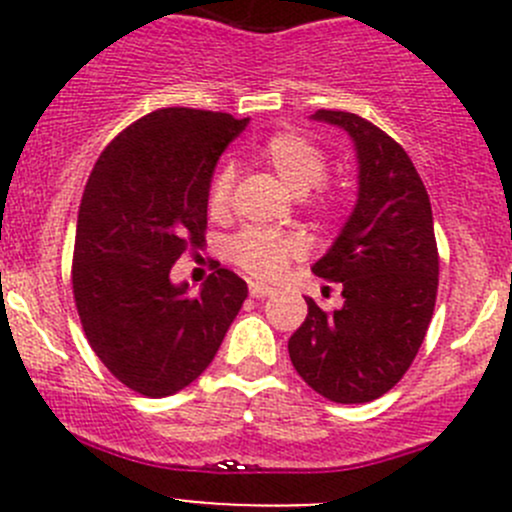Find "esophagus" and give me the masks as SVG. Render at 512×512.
I'll return each mask as SVG.
<instances>
[{"label":"esophagus","mask_w":512,"mask_h":512,"mask_svg":"<svg viewBox=\"0 0 512 512\" xmlns=\"http://www.w3.org/2000/svg\"><path fill=\"white\" fill-rule=\"evenodd\" d=\"M250 294L257 299H265L270 297V294H275V287H267L262 285V282H250Z\"/></svg>","instance_id":"obj_1"}]
</instances>
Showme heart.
I'll list each match as a JSON object with an SVG mask.
<instances>
[{
	"mask_svg": "<svg viewBox=\"0 0 512 512\" xmlns=\"http://www.w3.org/2000/svg\"><path fill=\"white\" fill-rule=\"evenodd\" d=\"M255 156L262 165L275 170L277 178L297 195H304L322 185L329 170L327 153L312 138L297 131L272 133L257 148ZM232 183H235V173H232L230 165L215 170L208 185V210L213 218H223L230 210ZM317 200L319 208L324 210H334L339 205V195L334 190H322ZM299 252H302V245H299L297 237L267 230V227H247L230 245L232 262L257 280H272V277L282 275L289 262L299 257Z\"/></svg>",
	"mask_w": 512,
	"mask_h": 512,
	"instance_id": "1",
	"label": "heart"
}]
</instances>
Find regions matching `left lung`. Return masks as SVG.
<instances>
[{"instance_id": "obj_1", "label": "left lung", "mask_w": 512, "mask_h": 512, "mask_svg": "<svg viewBox=\"0 0 512 512\" xmlns=\"http://www.w3.org/2000/svg\"><path fill=\"white\" fill-rule=\"evenodd\" d=\"M314 118L352 136L359 200L312 267L322 280L342 282V309L324 312L307 299V319L287 349L297 374L324 399L366 404L399 384L431 324L438 292L431 200L389 133L347 111L319 108Z\"/></svg>"}]
</instances>
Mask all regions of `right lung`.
<instances>
[{"mask_svg":"<svg viewBox=\"0 0 512 512\" xmlns=\"http://www.w3.org/2000/svg\"><path fill=\"white\" fill-rule=\"evenodd\" d=\"M250 118L158 108L98 156L76 223L71 285L98 359L136 394L160 399L198 379L240 312L247 285L215 265L198 294L170 282L205 242L215 163Z\"/></svg>","mask_w":512,"mask_h":512,"instance_id":"add662e5","label":"right lung"}]
</instances>
